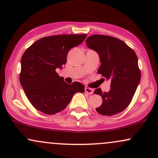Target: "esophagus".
Here are the masks:
<instances>
[{"mask_svg":"<svg viewBox=\"0 0 158 158\" xmlns=\"http://www.w3.org/2000/svg\"><path fill=\"white\" fill-rule=\"evenodd\" d=\"M85 93L89 94V95H91V94L94 93V90L92 89V88H85Z\"/></svg>","mask_w":158,"mask_h":158,"instance_id":"34e87169","label":"esophagus"}]
</instances>
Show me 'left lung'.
Listing matches in <instances>:
<instances>
[{"instance_id":"left-lung-1","label":"left lung","mask_w":158,"mask_h":158,"mask_svg":"<svg viewBox=\"0 0 158 158\" xmlns=\"http://www.w3.org/2000/svg\"><path fill=\"white\" fill-rule=\"evenodd\" d=\"M85 41L99 54L101 65L97 72L110 80L109 91L102 93L100 88L94 91L102 98L96 110L105 116L120 113L130 104L140 81L137 56L126 43L111 36L94 35Z\"/></svg>"}]
</instances>
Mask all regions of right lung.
I'll list each match as a JSON object with an SVG mask.
<instances>
[{
  "instance_id": "obj_1",
  "label": "right lung",
  "mask_w": 158,
  "mask_h": 158,
  "mask_svg": "<svg viewBox=\"0 0 158 158\" xmlns=\"http://www.w3.org/2000/svg\"><path fill=\"white\" fill-rule=\"evenodd\" d=\"M86 34L41 38L27 48L21 58L20 82L29 101L44 114H55L66 108L77 92L84 93L79 81L72 85L56 73L66 64L69 50L83 42Z\"/></svg>"
}]
</instances>
